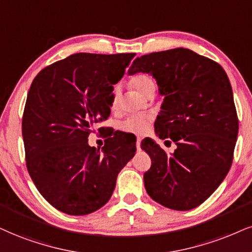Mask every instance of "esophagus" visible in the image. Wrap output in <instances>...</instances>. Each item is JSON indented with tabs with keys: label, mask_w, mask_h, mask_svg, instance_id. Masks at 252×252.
Listing matches in <instances>:
<instances>
[{
	"label": "esophagus",
	"mask_w": 252,
	"mask_h": 252,
	"mask_svg": "<svg viewBox=\"0 0 252 252\" xmlns=\"http://www.w3.org/2000/svg\"><path fill=\"white\" fill-rule=\"evenodd\" d=\"M140 145H141V139L138 138V139H136V150H138V151L141 150Z\"/></svg>",
	"instance_id": "1"
}]
</instances>
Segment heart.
Instances as JSON below:
<instances>
[{"mask_svg":"<svg viewBox=\"0 0 252 252\" xmlns=\"http://www.w3.org/2000/svg\"><path fill=\"white\" fill-rule=\"evenodd\" d=\"M131 85L134 88L136 91H139L141 94L147 95L148 92L155 90V84L154 80L151 78L150 76L145 73H139L135 74L134 77L131 79ZM118 104H119V93L116 90L112 95V102H111V108L112 110H117ZM153 117L151 114L147 113H139V114H133L126 118L125 120L121 123L120 128L126 133H132V134L141 135L148 131L150 128Z\"/></svg>","mask_w":252,"mask_h":252,"instance_id":"1","label":"heart"}]
</instances>
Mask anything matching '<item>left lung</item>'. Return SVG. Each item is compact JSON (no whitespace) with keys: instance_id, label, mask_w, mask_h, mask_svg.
I'll return each instance as SVG.
<instances>
[{"instance_id":"1","label":"left lung","mask_w":252,"mask_h":252,"mask_svg":"<svg viewBox=\"0 0 252 252\" xmlns=\"http://www.w3.org/2000/svg\"><path fill=\"white\" fill-rule=\"evenodd\" d=\"M138 72L152 74L164 97L155 132L178 146L168 155L151 139L141 142L152 160L146 190L169 209H194L221 185L234 159L238 118L230 82L219 63L183 48L138 57L128 73Z\"/></svg>"}]
</instances>
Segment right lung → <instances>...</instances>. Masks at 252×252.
Instances as JSON below:
<instances>
[{"label": "right lung", "mask_w": 252, "mask_h": 252, "mask_svg": "<svg viewBox=\"0 0 252 252\" xmlns=\"http://www.w3.org/2000/svg\"><path fill=\"white\" fill-rule=\"evenodd\" d=\"M135 54H74L49 65L31 84L22 119L27 168L52 207L88 215L104 206L135 144L114 133L101 152L90 133L111 113L113 85Z\"/></svg>", "instance_id": "right-lung-1"}]
</instances>
